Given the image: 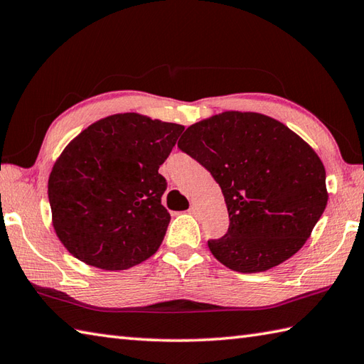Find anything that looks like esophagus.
Masks as SVG:
<instances>
[{"instance_id": "esophagus-1", "label": "esophagus", "mask_w": 364, "mask_h": 364, "mask_svg": "<svg viewBox=\"0 0 364 364\" xmlns=\"http://www.w3.org/2000/svg\"><path fill=\"white\" fill-rule=\"evenodd\" d=\"M189 214H192V215H197V214H198V210H197V206H196V205H191V208H189Z\"/></svg>"}]
</instances>
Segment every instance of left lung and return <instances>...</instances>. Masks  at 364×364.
Masks as SVG:
<instances>
[{"label": "left lung", "mask_w": 364, "mask_h": 364, "mask_svg": "<svg viewBox=\"0 0 364 364\" xmlns=\"http://www.w3.org/2000/svg\"><path fill=\"white\" fill-rule=\"evenodd\" d=\"M178 149L219 183L230 227L208 247L236 272H264L296 255L327 206L321 158L264 114L225 111L200 120L184 131Z\"/></svg>", "instance_id": "left-lung-1"}]
</instances>
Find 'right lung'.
<instances>
[{
    "label": "right lung",
    "mask_w": 364,
    "mask_h": 364,
    "mask_svg": "<svg viewBox=\"0 0 364 364\" xmlns=\"http://www.w3.org/2000/svg\"><path fill=\"white\" fill-rule=\"evenodd\" d=\"M183 129L137 112L114 114L65 146L51 168L48 200L54 231L75 258L123 270L156 253L170 222L158 170Z\"/></svg>",
    "instance_id": "right-lung-1"
}]
</instances>
